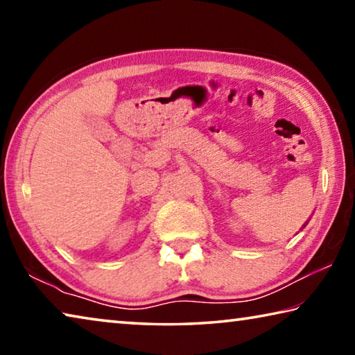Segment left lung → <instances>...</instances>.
Returning <instances> with one entry per match:
<instances>
[{"label": "left lung", "instance_id": "obj_1", "mask_svg": "<svg viewBox=\"0 0 355 355\" xmlns=\"http://www.w3.org/2000/svg\"><path fill=\"white\" fill-rule=\"evenodd\" d=\"M305 225H307V222H305V224H304V225H302V228H304V227H305Z\"/></svg>", "mask_w": 355, "mask_h": 355}]
</instances>
